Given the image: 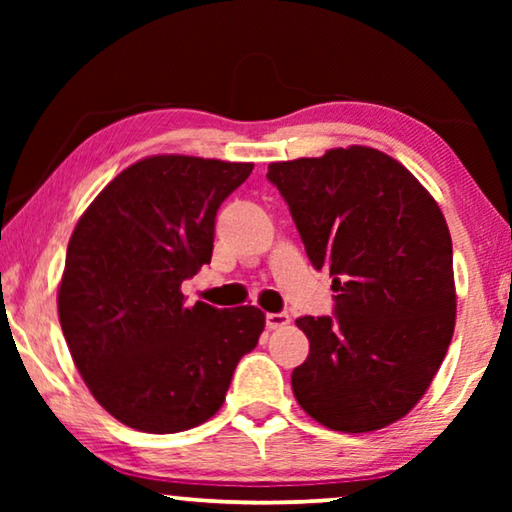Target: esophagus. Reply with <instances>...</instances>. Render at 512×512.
<instances>
[{
  "instance_id": "obj_1",
  "label": "esophagus",
  "mask_w": 512,
  "mask_h": 512,
  "mask_svg": "<svg viewBox=\"0 0 512 512\" xmlns=\"http://www.w3.org/2000/svg\"><path fill=\"white\" fill-rule=\"evenodd\" d=\"M284 325H289V314H266L268 329H280Z\"/></svg>"
}]
</instances>
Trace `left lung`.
Returning a JSON list of instances; mask_svg holds the SVG:
<instances>
[{
	"mask_svg": "<svg viewBox=\"0 0 512 512\" xmlns=\"http://www.w3.org/2000/svg\"><path fill=\"white\" fill-rule=\"evenodd\" d=\"M314 268L332 275L334 316H302L309 357L298 404L343 433L388 427L427 393L456 323L452 237L413 173L370 146L268 164Z\"/></svg>",
	"mask_w": 512,
	"mask_h": 512,
	"instance_id": "1",
	"label": "left lung"
}]
</instances>
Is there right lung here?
I'll list each match as a JSON object with an SVG mask.
<instances>
[{"instance_id":"obj_1","label":"right lung","mask_w":512,"mask_h":512,"mask_svg":"<svg viewBox=\"0 0 512 512\" xmlns=\"http://www.w3.org/2000/svg\"><path fill=\"white\" fill-rule=\"evenodd\" d=\"M250 171V162L151 155L76 223L60 327L94 400L126 427L176 433L210 420L264 332L257 307H185L180 291L210 264L216 210Z\"/></svg>"}]
</instances>
